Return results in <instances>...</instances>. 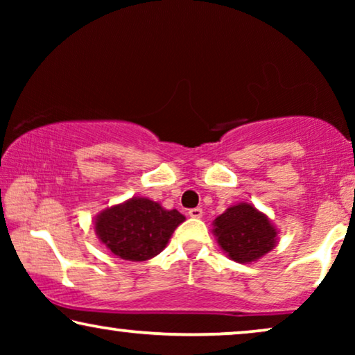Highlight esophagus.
<instances>
[{"mask_svg":"<svg viewBox=\"0 0 355 355\" xmlns=\"http://www.w3.org/2000/svg\"><path fill=\"white\" fill-rule=\"evenodd\" d=\"M189 216H191V218H202L203 210H202V208H191V210H189Z\"/></svg>","mask_w":355,"mask_h":355,"instance_id":"esophagus-1","label":"esophagus"}]
</instances>
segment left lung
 <instances>
[{
    "instance_id": "left-lung-1",
    "label": "left lung",
    "mask_w": 355,
    "mask_h": 355,
    "mask_svg": "<svg viewBox=\"0 0 355 355\" xmlns=\"http://www.w3.org/2000/svg\"><path fill=\"white\" fill-rule=\"evenodd\" d=\"M213 234L223 252L237 263H252L278 242V231L265 213L252 203H236L213 221Z\"/></svg>"
}]
</instances>
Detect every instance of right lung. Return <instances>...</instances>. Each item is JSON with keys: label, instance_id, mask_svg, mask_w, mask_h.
<instances>
[{"label": "right lung", "instance_id": "right-lung-1", "mask_svg": "<svg viewBox=\"0 0 355 355\" xmlns=\"http://www.w3.org/2000/svg\"><path fill=\"white\" fill-rule=\"evenodd\" d=\"M186 216L166 210L145 197L105 208L95 216V232L101 244L118 259L144 261L158 255Z\"/></svg>", "mask_w": 355, "mask_h": 355}]
</instances>
